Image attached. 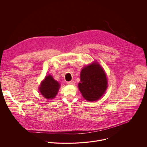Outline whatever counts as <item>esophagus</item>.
Masks as SVG:
<instances>
[{"mask_svg": "<svg viewBox=\"0 0 147 147\" xmlns=\"http://www.w3.org/2000/svg\"><path fill=\"white\" fill-rule=\"evenodd\" d=\"M74 84H75V82L74 81H70L67 82V84L68 85H74Z\"/></svg>", "mask_w": 147, "mask_h": 147, "instance_id": "esophagus-1", "label": "esophagus"}]
</instances>
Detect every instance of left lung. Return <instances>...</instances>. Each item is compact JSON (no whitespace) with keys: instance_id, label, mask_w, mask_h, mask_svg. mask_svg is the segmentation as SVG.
I'll list each match as a JSON object with an SVG mask.
<instances>
[{"instance_id":"left-lung-1","label":"left lung","mask_w":147,"mask_h":147,"mask_svg":"<svg viewBox=\"0 0 147 147\" xmlns=\"http://www.w3.org/2000/svg\"><path fill=\"white\" fill-rule=\"evenodd\" d=\"M80 80L79 90L82 96L88 101L98 100L107 88L108 81L105 73L96 63L82 69Z\"/></svg>"}]
</instances>
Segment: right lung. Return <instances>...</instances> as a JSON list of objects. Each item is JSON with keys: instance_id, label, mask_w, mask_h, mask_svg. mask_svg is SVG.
I'll return each instance as SVG.
<instances>
[{"instance_id": "obj_1", "label": "right lung", "mask_w": 147, "mask_h": 147, "mask_svg": "<svg viewBox=\"0 0 147 147\" xmlns=\"http://www.w3.org/2000/svg\"><path fill=\"white\" fill-rule=\"evenodd\" d=\"M60 85L51 76L45 77L39 87V91L47 99H53L57 94Z\"/></svg>"}]
</instances>
